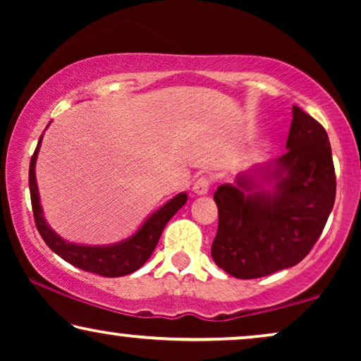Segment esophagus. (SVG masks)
<instances>
[{"label": "esophagus", "mask_w": 361, "mask_h": 361, "mask_svg": "<svg viewBox=\"0 0 361 361\" xmlns=\"http://www.w3.org/2000/svg\"><path fill=\"white\" fill-rule=\"evenodd\" d=\"M210 184H212L210 177L202 176L194 182V187H192V190H194L195 195H205V194H209Z\"/></svg>", "instance_id": "1"}]
</instances>
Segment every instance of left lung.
Listing matches in <instances>:
<instances>
[{
	"label": "left lung",
	"instance_id": "8db88e82",
	"mask_svg": "<svg viewBox=\"0 0 361 361\" xmlns=\"http://www.w3.org/2000/svg\"><path fill=\"white\" fill-rule=\"evenodd\" d=\"M286 147L276 161L215 190L212 258L233 278H263L300 263L334 209L337 182L327 131L295 105Z\"/></svg>",
	"mask_w": 361,
	"mask_h": 361
}]
</instances>
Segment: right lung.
Segmentation results:
<instances>
[{"mask_svg":"<svg viewBox=\"0 0 361 361\" xmlns=\"http://www.w3.org/2000/svg\"><path fill=\"white\" fill-rule=\"evenodd\" d=\"M41 141L42 136L39 137L37 147L31 157V162H29V192H31L32 214L34 220H36L37 231L41 233L42 240L46 241V245L54 253L66 259L67 263L77 266L83 271H88V273L105 276V278H120V276L131 274L136 269H140L154 251L167 221L187 202L185 192H180L174 199L166 202L161 209H157L154 214L147 216L145 224L140 226V230L135 235L120 241V243L102 246L71 243V241L59 236L44 219L36 180V161Z\"/></svg>","mask_w":361,"mask_h":361,"instance_id":"1","label":"right lung"}]
</instances>
